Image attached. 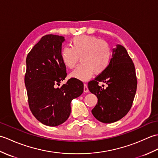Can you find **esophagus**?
Returning <instances> with one entry per match:
<instances>
[{"label": "esophagus", "mask_w": 158, "mask_h": 158, "mask_svg": "<svg viewBox=\"0 0 158 158\" xmlns=\"http://www.w3.org/2000/svg\"><path fill=\"white\" fill-rule=\"evenodd\" d=\"M83 92L87 93L89 92V89H88V85L86 84V83H84V87H83Z\"/></svg>", "instance_id": "1"}]
</instances>
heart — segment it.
I'll use <instances>...</instances> for the list:
<instances>
[{"label":"heart","instance_id":"heart-1","mask_svg":"<svg viewBox=\"0 0 158 158\" xmlns=\"http://www.w3.org/2000/svg\"><path fill=\"white\" fill-rule=\"evenodd\" d=\"M71 47L64 48L60 56L66 68H75L81 58L77 68L70 73L73 78L87 81L94 73L98 75L108 68L112 57V50L109 43L96 36L80 35L70 41Z\"/></svg>","mask_w":158,"mask_h":158}]
</instances>
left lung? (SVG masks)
I'll return each instance as SVG.
<instances>
[{
  "label": "left lung",
  "mask_w": 158,
  "mask_h": 158,
  "mask_svg": "<svg viewBox=\"0 0 158 158\" xmlns=\"http://www.w3.org/2000/svg\"><path fill=\"white\" fill-rule=\"evenodd\" d=\"M107 84L106 89L98 85ZM137 88L135 67L126 48L117 45L109 66L104 73L88 82V89L98 98L92 113L102 123L121 119L132 107Z\"/></svg>",
  "instance_id": "obj_1"
}]
</instances>
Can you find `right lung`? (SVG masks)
I'll return each instance as SVG.
<instances>
[{"mask_svg":"<svg viewBox=\"0 0 158 158\" xmlns=\"http://www.w3.org/2000/svg\"><path fill=\"white\" fill-rule=\"evenodd\" d=\"M64 40L62 36H43L26 60L24 82L30 109L36 119L49 126L66 122L71 111L72 100L83 92V82L75 78L57 88L67 75L60 56Z\"/></svg>","mask_w":158,"mask_h":158,"instance_id":"1","label":"right lung"}]
</instances>
